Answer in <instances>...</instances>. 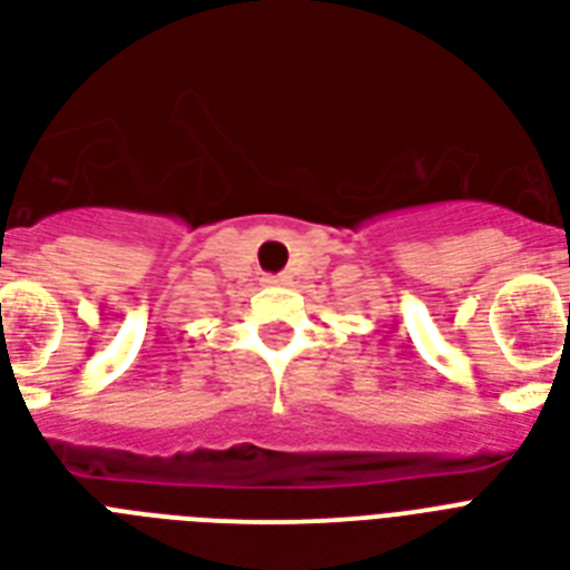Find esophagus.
I'll return each instance as SVG.
<instances>
[{
  "mask_svg": "<svg viewBox=\"0 0 570 570\" xmlns=\"http://www.w3.org/2000/svg\"><path fill=\"white\" fill-rule=\"evenodd\" d=\"M263 284H268V286L289 284V275H266V277H263Z\"/></svg>",
  "mask_w": 570,
  "mask_h": 570,
  "instance_id": "1",
  "label": "esophagus"
}]
</instances>
